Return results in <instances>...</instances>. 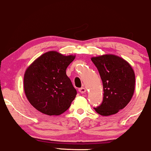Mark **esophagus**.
I'll list each match as a JSON object with an SVG mask.
<instances>
[{"mask_svg": "<svg viewBox=\"0 0 151 151\" xmlns=\"http://www.w3.org/2000/svg\"><path fill=\"white\" fill-rule=\"evenodd\" d=\"M78 91L81 93H86V88H85L82 87V88H80L78 89Z\"/></svg>", "mask_w": 151, "mask_h": 151, "instance_id": "34e87169", "label": "esophagus"}]
</instances>
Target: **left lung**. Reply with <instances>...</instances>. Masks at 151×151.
I'll use <instances>...</instances> for the list:
<instances>
[{
  "label": "left lung",
  "mask_w": 151,
  "mask_h": 151,
  "mask_svg": "<svg viewBox=\"0 0 151 151\" xmlns=\"http://www.w3.org/2000/svg\"><path fill=\"white\" fill-rule=\"evenodd\" d=\"M103 82V100L94 108L98 114L108 116L118 113L130 102L134 93L135 73L129 63L113 54L92 57Z\"/></svg>",
  "instance_id": "1"
}]
</instances>
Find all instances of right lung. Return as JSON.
<instances>
[{
	"label": "right lung",
	"instance_id": "right-lung-1",
	"mask_svg": "<svg viewBox=\"0 0 151 151\" xmlns=\"http://www.w3.org/2000/svg\"><path fill=\"white\" fill-rule=\"evenodd\" d=\"M75 58L48 51L27 68L23 80L25 94L30 104L40 113L59 116L70 106L77 91L65 70Z\"/></svg>",
	"mask_w": 151,
	"mask_h": 151
}]
</instances>
